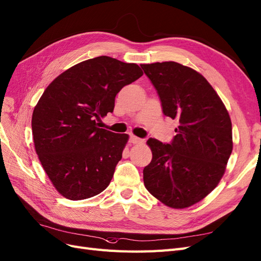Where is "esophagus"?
<instances>
[{"instance_id": "1", "label": "esophagus", "mask_w": 261, "mask_h": 261, "mask_svg": "<svg viewBox=\"0 0 261 261\" xmlns=\"http://www.w3.org/2000/svg\"><path fill=\"white\" fill-rule=\"evenodd\" d=\"M129 141H130V143H132L133 145H137V144L143 143V139H140V138H138V137H136V136H130Z\"/></svg>"}]
</instances>
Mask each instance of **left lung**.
<instances>
[{
	"instance_id": "1",
	"label": "left lung",
	"mask_w": 261,
	"mask_h": 261,
	"mask_svg": "<svg viewBox=\"0 0 261 261\" xmlns=\"http://www.w3.org/2000/svg\"><path fill=\"white\" fill-rule=\"evenodd\" d=\"M163 114L177 120L171 144L149 138L147 191L165 206L184 209L208 196L224 175L233 150L232 122L216 90L197 70L176 62L141 64Z\"/></svg>"
}]
</instances>
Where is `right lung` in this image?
Listing matches in <instances>:
<instances>
[{"instance_id": "add662e5", "label": "right lung", "mask_w": 261, "mask_h": 261, "mask_svg": "<svg viewBox=\"0 0 261 261\" xmlns=\"http://www.w3.org/2000/svg\"><path fill=\"white\" fill-rule=\"evenodd\" d=\"M135 63L98 57L78 63L46 87L31 118L34 144L55 189L82 200L103 192L128 141L98 127L116 94L143 76Z\"/></svg>"}]
</instances>
